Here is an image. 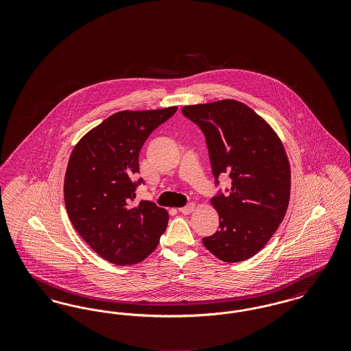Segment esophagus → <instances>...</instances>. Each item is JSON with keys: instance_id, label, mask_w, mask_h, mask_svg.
Wrapping results in <instances>:
<instances>
[{"instance_id": "1", "label": "esophagus", "mask_w": 351, "mask_h": 351, "mask_svg": "<svg viewBox=\"0 0 351 351\" xmlns=\"http://www.w3.org/2000/svg\"><path fill=\"white\" fill-rule=\"evenodd\" d=\"M193 209H195V204H193V202H189V204H186L183 208H180L179 210H180V213H183V215H189V213L193 212Z\"/></svg>"}]
</instances>
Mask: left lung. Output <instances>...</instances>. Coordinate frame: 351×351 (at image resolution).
<instances>
[{"label":"left lung","instance_id":"1","mask_svg":"<svg viewBox=\"0 0 351 351\" xmlns=\"http://www.w3.org/2000/svg\"><path fill=\"white\" fill-rule=\"evenodd\" d=\"M184 117L205 136L212 172L232 179L212 205L219 229L202 243L219 261L242 262L262 250L283 221L289 201L291 171L283 145L252 109L234 100L184 106Z\"/></svg>","mask_w":351,"mask_h":351}]
</instances>
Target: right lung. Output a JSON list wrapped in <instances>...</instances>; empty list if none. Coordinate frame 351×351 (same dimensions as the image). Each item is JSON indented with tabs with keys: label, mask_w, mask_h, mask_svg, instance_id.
I'll list each match as a JSON object with an SVG mask.
<instances>
[{
	"label": "right lung",
	"mask_w": 351,
	"mask_h": 351,
	"mask_svg": "<svg viewBox=\"0 0 351 351\" xmlns=\"http://www.w3.org/2000/svg\"><path fill=\"white\" fill-rule=\"evenodd\" d=\"M178 106L118 112L75 146L64 178V202L76 232L101 258L118 266L139 263L156 249L168 213L152 201L133 206L139 151Z\"/></svg>",
	"instance_id": "add662e5"
}]
</instances>
